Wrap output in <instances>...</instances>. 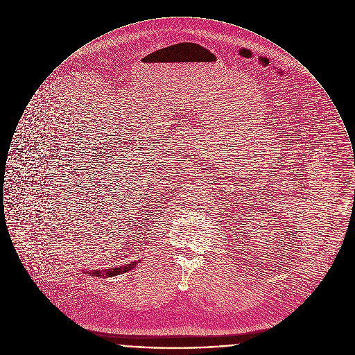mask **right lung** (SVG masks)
I'll list each match as a JSON object with an SVG mask.
<instances>
[{"label": "right lung", "instance_id": "add662e5", "mask_svg": "<svg viewBox=\"0 0 355 355\" xmlns=\"http://www.w3.org/2000/svg\"><path fill=\"white\" fill-rule=\"evenodd\" d=\"M137 265V262H132L130 265H125V266H119V268H114V269H105V270H93L87 271V274L93 275V277H114V275H119V274H123L126 271L132 270ZM86 272V271H84Z\"/></svg>", "mask_w": 355, "mask_h": 355}]
</instances>
